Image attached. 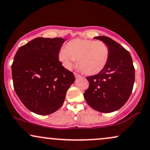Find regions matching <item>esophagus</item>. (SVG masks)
Returning <instances> with one entry per match:
<instances>
[{
    "mask_svg": "<svg viewBox=\"0 0 150 150\" xmlns=\"http://www.w3.org/2000/svg\"><path fill=\"white\" fill-rule=\"evenodd\" d=\"M74 75H75V77H76V78L77 77H80L81 76L80 75H79V74H77V73H74Z\"/></svg>",
    "mask_w": 150,
    "mask_h": 150,
    "instance_id": "obj_1",
    "label": "esophagus"
}]
</instances>
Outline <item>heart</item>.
Wrapping results in <instances>:
<instances>
[{
  "label": "heart",
  "mask_w": 150,
  "mask_h": 150,
  "mask_svg": "<svg viewBox=\"0 0 150 150\" xmlns=\"http://www.w3.org/2000/svg\"><path fill=\"white\" fill-rule=\"evenodd\" d=\"M108 46L101 41L75 39L67 43L58 54L59 61L65 69L70 70L76 62L84 73L89 75L99 73L109 59Z\"/></svg>",
  "instance_id": "obj_1"
}]
</instances>
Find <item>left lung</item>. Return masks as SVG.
<instances>
[{
  "mask_svg": "<svg viewBox=\"0 0 150 150\" xmlns=\"http://www.w3.org/2000/svg\"><path fill=\"white\" fill-rule=\"evenodd\" d=\"M108 46L110 56L107 65L97 75L87 77L89 88L84 93L93 109L102 113L117 111L130 97L135 82V68L130 53L112 39L94 37Z\"/></svg>",
  "mask_w": 150,
  "mask_h": 150,
  "instance_id": "obj_1",
  "label": "left lung"
}]
</instances>
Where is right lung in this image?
<instances>
[{"mask_svg":"<svg viewBox=\"0 0 150 150\" xmlns=\"http://www.w3.org/2000/svg\"><path fill=\"white\" fill-rule=\"evenodd\" d=\"M65 39L38 37L19 48L12 65L13 86L32 112L49 115L63 105L75 78L58 60Z\"/></svg>","mask_w":150,"mask_h":150,"instance_id":"1","label":"right lung"}]
</instances>
